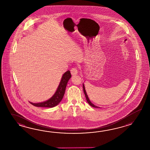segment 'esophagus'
Segmentation results:
<instances>
[{"label": "esophagus", "instance_id": "1", "mask_svg": "<svg viewBox=\"0 0 150 150\" xmlns=\"http://www.w3.org/2000/svg\"><path fill=\"white\" fill-rule=\"evenodd\" d=\"M78 70L76 67H74V68L71 69V73L72 76L76 75L78 74Z\"/></svg>", "mask_w": 150, "mask_h": 150}]
</instances>
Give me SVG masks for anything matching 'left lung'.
Listing matches in <instances>:
<instances>
[{
	"mask_svg": "<svg viewBox=\"0 0 150 150\" xmlns=\"http://www.w3.org/2000/svg\"><path fill=\"white\" fill-rule=\"evenodd\" d=\"M83 90L84 94H85V97H86L87 101L88 103V104H89V105H91V106H92L93 107H94V108H99V107L96 106V105H94V104H93L90 101L89 98H88V96L87 95V93H86V91H85V86L83 85Z\"/></svg>",
	"mask_w": 150,
	"mask_h": 150,
	"instance_id": "8db88e82",
	"label": "left lung"
}]
</instances>
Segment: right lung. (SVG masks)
Wrapping results in <instances>:
<instances>
[{
    "label": "right lung",
    "mask_w": 150,
    "mask_h": 150,
    "mask_svg": "<svg viewBox=\"0 0 150 150\" xmlns=\"http://www.w3.org/2000/svg\"><path fill=\"white\" fill-rule=\"evenodd\" d=\"M71 77V74L70 71H67V72H66L63 75L60 83L57 89L56 93H54V95L47 101L45 102H41V103H34L32 102H30V103L35 107H40L52 108L57 105L58 104L62 101V100L64 96L67 82L70 79Z\"/></svg>",
    "instance_id": "obj_1"
}]
</instances>
